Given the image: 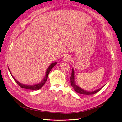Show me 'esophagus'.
I'll use <instances>...</instances> for the list:
<instances>
[{"label": "esophagus", "instance_id": "34e87169", "mask_svg": "<svg viewBox=\"0 0 122 122\" xmlns=\"http://www.w3.org/2000/svg\"><path fill=\"white\" fill-rule=\"evenodd\" d=\"M71 56H70V55H69V54H67L64 56V60L65 61H69L71 60Z\"/></svg>", "mask_w": 122, "mask_h": 122}]
</instances>
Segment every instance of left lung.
Masks as SVG:
<instances>
[{
    "instance_id": "left-lung-1",
    "label": "left lung",
    "mask_w": 122,
    "mask_h": 122,
    "mask_svg": "<svg viewBox=\"0 0 122 122\" xmlns=\"http://www.w3.org/2000/svg\"><path fill=\"white\" fill-rule=\"evenodd\" d=\"M70 82H71V86H72L73 88L74 89L75 91L77 93H78L80 94H82V95H93L95 93H97L99 91H100L102 87L99 88V89L96 90L93 92H88L85 91L82 88H81L79 86H78L77 85L75 84V81H74V71L73 69H72V73H71V77H70Z\"/></svg>"
}]
</instances>
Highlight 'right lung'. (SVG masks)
<instances>
[{"instance_id": "1", "label": "right lung", "mask_w": 122, "mask_h": 122, "mask_svg": "<svg viewBox=\"0 0 122 122\" xmlns=\"http://www.w3.org/2000/svg\"><path fill=\"white\" fill-rule=\"evenodd\" d=\"M57 62H54V63H52L51 64L49 68H48L47 69V72H46V75L45 76V77H44V79L42 81L39 83V84H35V85H32V86H28V85H24V84H22L20 83V82H19L18 81L15 79L14 77H13V76L12 75V74H11L10 72V70L9 69V68H8L9 71L10 72V73L11 75H12V76L13 77V78H14V80L15 81V82L18 84V86H19L20 87H21V88H25V89H28V90H38L39 89H40L42 87V86H44V84L45 83V82H46V81L47 80V78H48V74L49 72H50V71L51 70V69H52L53 68V67H54V66H55L56 65Z\"/></svg>"}]
</instances>
